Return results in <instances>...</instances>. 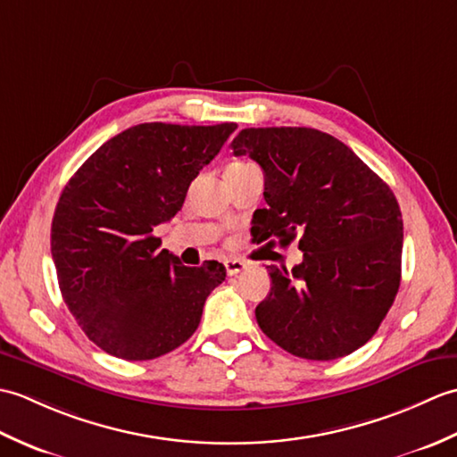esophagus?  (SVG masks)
<instances>
[{"label":"esophagus","instance_id":"1","mask_svg":"<svg viewBox=\"0 0 457 457\" xmlns=\"http://www.w3.org/2000/svg\"><path fill=\"white\" fill-rule=\"evenodd\" d=\"M226 270H228V275L229 277H236V275H239L241 270H244L247 265H245V261H241V259H226Z\"/></svg>","mask_w":457,"mask_h":457}]
</instances>
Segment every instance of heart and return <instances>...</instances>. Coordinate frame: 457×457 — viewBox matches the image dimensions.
<instances>
[{"label":"heart","instance_id":"heart-1","mask_svg":"<svg viewBox=\"0 0 457 457\" xmlns=\"http://www.w3.org/2000/svg\"><path fill=\"white\" fill-rule=\"evenodd\" d=\"M249 167H253V164L247 162V161H236V162L229 164L228 170H241V169H249Z\"/></svg>","mask_w":457,"mask_h":457}]
</instances>
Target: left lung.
<instances>
[{"mask_svg":"<svg viewBox=\"0 0 457 457\" xmlns=\"http://www.w3.org/2000/svg\"><path fill=\"white\" fill-rule=\"evenodd\" d=\"M265 172L257 244L300 236L303 263L269 265L257 324L288 353L329 361L355 352L399 293L403 216L393 190L339 139L312 128H249L231 143Z\"/></svg>","mask_w":457,"mask_h":457,"instance_id":"1","label":"left lung"}]
</instances>
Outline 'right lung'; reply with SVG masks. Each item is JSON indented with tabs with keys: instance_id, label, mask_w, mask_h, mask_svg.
<instances>
[{
	"instance_id": "add662e5",
	"label": "right lung",
	"mask_w": 457,
	"mask_h": 457,
	"mask_svg": "<svg viewBox=\"0 0 457 457\" xmlns=\"http://www.w3.org/2000/svg\"><path fill=\"white\" fill-rule=\"evenodd\" d=\"M237 123H141L105 141L58 198L51 251L76 322L105 353L147 361L196 332L204 303L226 278L206 261L184 267L153 236Z\"/></svg>"
}]
</instances>
